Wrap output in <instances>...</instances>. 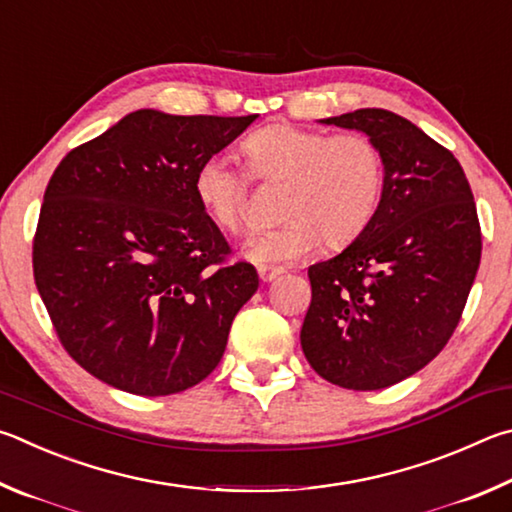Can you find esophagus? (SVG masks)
Masks as SVG:
<instances>
[{
  "instance_id": "esophagus-1",
  "label": "esophagus",
  "mask_w": 512,
  "mask_h": 512,
  "mask_svg": "<svg viewBox=\"0 0 512 512\" xmlns=\"http://www.w3.org/2000/svg\"><path fill=\"white\" fill-rule=\"evenodd\" d=\"M279 274H283L281 267H258V276H261L263 283H272Z\"/></svg>"
}]
</instances>
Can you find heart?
I'll return each mask as SVG.
<instances>
[{"label":"heart","instance_id":"b5f03b06","mask_svg":"<svg viewBox=\"0 0 512 512\" xmlns=\"http://www.w3.org/2000/svg\"><path fill=\"white\" fill-rule=\"evenodd\" d=\"M251 173L285 184L281 227L256 233L245 256L261 267L290 265L310 256L321 238L344 247L369 227L384 191V157L360 132L330 134L274 123L242 141ZM193 193L215 227H247V175L224 155H209L193 175Z\"/></svg>","mask_w":512,"mask_h":512}]
</instances>
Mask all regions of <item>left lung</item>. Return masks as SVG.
Instances as JSON below:
<instances>
[{"mask_svg": "<svg viewBox=\"0 0 512 512\" xmlns=\"http://www.w3.org/2000/svg\"><path fill=\"white\" fill-rule=\"evenodd\" d=\"M319 123L378 143L384 191L369 227L308 270L301 348L337 387L387 389L432 362L459 324L481 261L477 206L452 152L402 116L366 107Z\"/></svg>", "mask_w": 512, "mask_h": 512, "instance_id": "8db88e82", "label": "left lung"}]
</instances>
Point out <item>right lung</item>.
I'll return each mask as SVG.
<instances>
[{
  "instance_id": "right-lung-1",
  "label": "right lung",
  "mask_w": 512,
  "mask_h": 512,
  "mask_svg": "<svg viewBox=\"0 0 512 512\" xmlns=\"http://www.w3.org/2000/svg\"><path fill=\"white\" fill-rule=\"evenodd\" d=\"M254 121L137 110L60 161L33 274L62 346L94 378L170 396L220 364L258 274L222 265L229 245L197 202L193 175Z\"/></svg>"
}]
</instances>
